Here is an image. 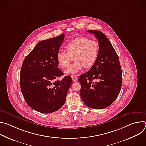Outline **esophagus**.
I'll use <instances>...</instances> for the list:
<instances>
[{"label":"esophagus","instance_id":"obj_1","mask_svg":"<svg viewBox=\"0 0 146 146\" xmlns=\"http://www.w3.org/2000/svg\"><path fill=\"white\" fill-rule=\"evenodd\" d=\"M72 80L73 81H77V77L75 76H72Z\"/></svg>","mask_w":146,"mask_h":146}]
</instances>
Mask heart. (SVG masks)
<instances>
[{"instance_id":"b5f03b06","label":"heart","mask_w":146,"mask_h":146,"mask_svg":"<svg viewBox=\"0 0 146 146\" xmlns=\"http://www.w3.org/2000/svg\"><path fill=\"white\" fill-rule=\"evenodd\" d=\"M67 52L59 50L57 52L56 60L59 67L67 68L73 57L75 60L65 71L66 74H76L84 67H92L98 60L99 45L98 41L88 37L80 36L69 41L65 46Z\"/></svg>"}]
</instances>
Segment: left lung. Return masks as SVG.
Segmentation results:
<instances>
[{
  "label": "left lung",
  "instance_id": "1",
  "mask_svg": "<svg viewBox=\"0 0 146 146\" xmlns=\"http://www.w3.org/2000/svg\"><path fill=\"white\" fill-rule=\"evenodd\" d=\"M98 40L99 56L88 72L80 76L81 98L94 109H105L118 97L122 86L118 56L108 37L100 31H88Z\"/></svg>",
  "mask_w": 146,
  "mask_h": 146
}]
</instances>
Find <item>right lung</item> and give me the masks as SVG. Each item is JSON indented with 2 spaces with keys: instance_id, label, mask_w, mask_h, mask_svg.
I'll return each instance as SVG.
<instances>
[{
  "instance_id": "1",
  "label": "right lung",
  "mask_w": 146,
  "mask_h": 146,
  "mask_svg": "<svg viewBox=\"0 0 146 146\" xmlns=\"http://www.w3.org/2000/svg\"><path fill=\"white\" fill-rule=\"evenodd\" d=\"M64 37L63 33L40 41L23 62L21 90L28 105L40 113H51L63 106L72 83L69 76L57 80L64 75L56 55Z\"/></svg>"
}]
</instances>
